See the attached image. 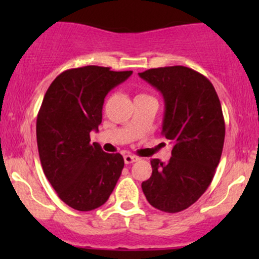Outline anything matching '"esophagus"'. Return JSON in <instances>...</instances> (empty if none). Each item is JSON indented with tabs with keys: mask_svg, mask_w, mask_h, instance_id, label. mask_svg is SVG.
<instances>
[{
	"mask_svg": "<svg viewBox=\"0 0 259 259\" xmlns=\"http://www.w3.org/2000/svg\"><path fill=\"white\" fill-rule=\"evenodd\" d=\"M138 160H139V156L132 155V154H126V155H124L125 164H132V163H135V161H138Z\"/></svg>",
	"mask_w": 259,
	"mask_h": 259,
	"instance_id": "esophagus-1",
	"label": "esophagus"
}]
</instances>
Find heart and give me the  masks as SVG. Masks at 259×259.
I'll use <instances>...</instances> for the list:
<instances>
[{"instance_id": "obj_1", "label": "heart", "mask_w": 259, "mask_h": 259, "mask_svg": "<svg viewBox=\"0 0 259 259\" xmlns=\"http://www.w3.org/2000/svg\"><path fill=\"white\" fill-rule=\"evenodd\" d=\"M142 96H148V95H145V94H139V95H137V98H142ZM135 98V99H137Z\"/></svg>"}]
</instances>
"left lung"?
Masks as SVG:
<instances>
[{
  "label": "left lung",
  "mask_w": 259,
  "mask_h": 259,
  "mask_svg": "<svg viewBox=\"0 0 259 259\" xmlns=\"http://www.w3.org/2000/svg\"><path fill=\"white\" fill-rule=\"evenodd\" d=\"M163 94L161 134L173 143L168 163L151 159V177L142 188L156 209L178 213L208 189L223 150L226 124L215 89L204 75L185 66L139 72Z\"/></svg>",
  "instance_id": "8db88e82"
}]
</instances>
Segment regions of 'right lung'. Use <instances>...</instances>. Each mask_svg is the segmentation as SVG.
Listing matches in <instances>:
<instances>
[{"instance_id": "obj_1", "label": "right lung", "mask_w": 259, "mask_h": 259, "mask_svg": "<svg viewBox=\"0 0 259 259\" xmlns=\"http://www.w3.org/2000/svg\"><path fill=\"white\" fill-rule=\"evenodd\" d=\"M133 71L90 66L61 72L49 86L36 121L38 155L46 178L69 207H101L120 178L124 159L90 143L103 119L104 99Z\"/></svg>"}]
</instances>
